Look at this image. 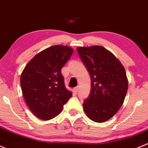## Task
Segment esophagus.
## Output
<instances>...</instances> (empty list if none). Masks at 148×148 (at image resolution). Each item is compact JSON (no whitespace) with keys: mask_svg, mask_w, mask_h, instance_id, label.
I'll use <instances>...</instances> for the list:
<instances>
[{"mask_svg":"<svg viewBox=\"0 0 148 148\" xmlns=\"http://www.w3.org/2000/svg\"><path fill=\"white\" fill-rule=\"evenodd\" d=\"M78 90H79V87L77 86V87H75V88H73V91L75 92H77V91H78Z\"/></svg>","mask_w":148,"mask_h":148,"instance_id":"obj_1","label":"esophagus"}]
</instances>
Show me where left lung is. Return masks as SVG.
I'll return each instance as SVG.
<instances>
[{
    "mask_svg": "<svg viewBox=\"0 0 148 148\" xmlns=\"http://www.w3.org/2000/svg\"><path fill=\"white\" fill-rule=\"evenodd\" d=\"M77 51L91 79L89 97L84 100L87 116L97 123L113 117L124 102L128 88L125 70L118 58L103 47H78Z\"/></svg>",
    "mask_w": 148,
    "mask_h": 148,
    "instance_id": "1",
    "label": "left lung"
}]
</instances>
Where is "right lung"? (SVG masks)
<instances>
[{
  "label": "right lung",
  "mask_w": 148,
  "mask_h": 148,
  "mask_svg": "<svg viewBox=\"0 0 148 148\" xmlns=\"http://www.w3.org/2000/svg\"><path fill=\"white\" fill-rule=\"evenodd\" d=\"M73 52L66 45H53L36 55L23 71V95L30 111L41 120L58 115L72 97V92L65 87L61 69Z\"/></svg>",
  "instance_id": "add662e5"
}]
</instances>
